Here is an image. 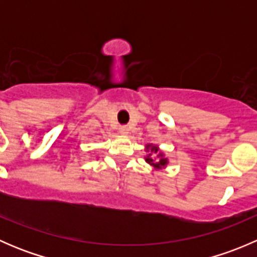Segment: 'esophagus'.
<instances>
[{
	"mask_svg": "<svg viewBox=\"0 0 257 257\" xmlns=\"http://www.w3.org/2000/svg\"><path fill=\"white\" fill-rule=\"evenodd\" d=\"M119 133H120L121 136H128L129 128H128V126H125V125L119 126Z\"/></svg>",
	"mask_w": 257,
	"mask_h": 257,
	"instance_id": "1",
	"label": "esophagus"
}]
</instances>
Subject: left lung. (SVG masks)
<instances>
[{
	"mask_svg": "<svg viewBox=\"0 0 257 257\" xmlns=\"http://www.w3.org/2000/svg\"><path fill=\"white\" fill-rule=\"evenodd\" d=\"M145 150L148 154L145 155V162L149 165L154 167L155 170L164 169L168 165V158H165L164 153L159 149V147L155 144H147Z\"/></svg>",
	"mask_w": 257,
	"mask_h": 257,
	"instance_id": "left-lung-1",
	"label": "left lung"
}]
</instances>
